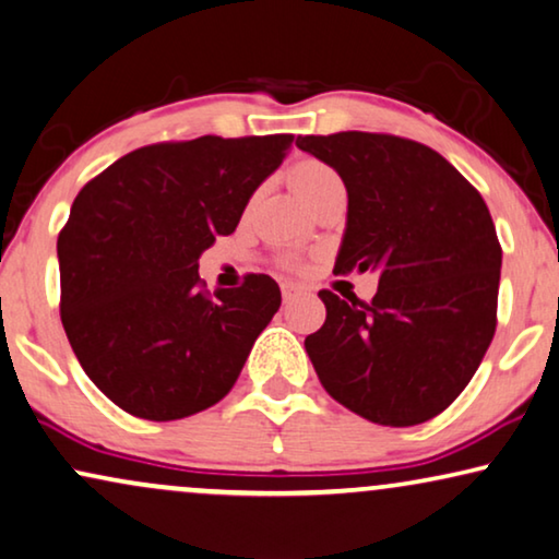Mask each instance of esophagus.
Masks as SVG:
<instances>
[{
    "mask_svg": "<svg viewBox=\"0 0 559 559\" xmlns=\"http://www.w3.org/2000/svg\"><path fill=\"white\" fill-rule=\"evenodd\" d=\"M281 294H283V301H294V298L298 296V294H304V288L301 286H298V283H283V286H281Z\"/></svg>",
    "mask_w": 559,
    "mask_h": 559,
    "instance_id": "obj_1",
    "label": "esophagus"
}]
</instances>
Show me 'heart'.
<instances>
[{
	"mask_svg": "<svg viewBox=\"0 0 559 559\" xmlns=\"http://www.w3.org/2000/svg\"><path fill=\"white\" fill-rule=\"evenodd\" d=\"M288 179L290 185H294V190L301 194V200L306 202L311 200L319 190H324L326 185L340 182V175H336V171L324 162L301 159L288 169ZM286 263H294V261H286Z\"/></svg>",
	"mask_w": 559,
	"mask_h": 559,
	"instance_id": "heart-1",
	"label": "heart"
}]
</instances>
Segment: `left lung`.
Returning a JSON list of instances; mask_svg holds the SVG:
<instances>
[{
  "label": "left lung",
  "instance_id": "8db88e82",
  "mask_svg": "<svg viewBox=\"0 0 559 559\" xmlns=\"http://www.w3.org/2000/svg\"><path fill=\"white\" fill-rule=\"evenodd\" d=\"M349 194L334 273L377 271L372 301L319 290L326 321L306 352L336 403L380 426L436 418L497 332L501 246L489 207L443 156L392 133L298 136Z\"/></svg>",
  "mask_w": 559,
  "mask_h": 559
}]
</instances>
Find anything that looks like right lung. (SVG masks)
Returning <instances> with one entry per match:
<instances>
[{
  "instance_id": "add662e5",
  "label": "right lung",
  "mask_w": 559,
  "mask_h": 559,
  "mask_svg": "<svg viewBox=\"0 0 559 559\" xmlns=\"http://www.w3.org/2000/svg\"><path fill=\"white\" fill-rule=\"evenodd\" d=\"M294 133L159 141L121 156L78 192L58 235L60 319L104 395L144 420H179L233 390L281 306L248 273L210 294L200 255L230 235Z\"/></svg>"
}]
</instances>
